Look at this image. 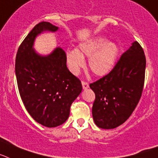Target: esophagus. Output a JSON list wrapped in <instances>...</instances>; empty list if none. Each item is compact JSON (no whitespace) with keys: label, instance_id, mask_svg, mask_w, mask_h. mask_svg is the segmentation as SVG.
Here are the masks:
<instances>
[{"label":"esophagus","instance_id":"esophagus-1","mask_svg":"<svg viewBox=\"0 0 158 158\" xmlns=\"http://www.w3.org/2000/svg\"><path fill=\"white\" fill-rule=\"evenodd\" d=\"M82 85H83V89H87L89 87V83L85 81H82Z\"/></svg>","mask_w":158,"mask_h":158}]
</instances>
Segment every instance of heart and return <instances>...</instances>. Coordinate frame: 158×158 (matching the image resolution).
<instances>
[{"label":"heart","mask_w":158,"mask_h":158,"mask_svg":"<svg viewBox=\"0 0 158 158\" xmlns=\"http://www.w3.org/2000/svg\"><path fill=\"white\" fill-rule=\"evenodd\" d=\"M119 48L117 44L102 36H97L79 44L77 50L69 51L66 60L70 71L77 75L84 67V56L89 57L88 67L93 73L103 76L113 69Z\"/></svg>","instance_id":"b5f03b06"}]
</instances>
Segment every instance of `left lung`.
Here are the masks:
<instances>
[{
  "mask_svg": "<svg viewBox=\"0 0 158 158\" xmlns=\"http://www.w3.org/2000/svg\"><path fill=\"white\" fill-rule=\"evenodd\" d=\"M145 64L143 49L134 41L110 72L90 83L93 119L99 128H116L132 114L143 90Z\"/></svg>",
  "mask_w": 158,
  "mask_h": 158,
  "instance_id": "1",
  "label": "left lung"
}]
</instances>
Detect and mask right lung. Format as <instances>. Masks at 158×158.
<instances>
[{
  "label": "right lung",
  "mask_w": 158,
  "mask_h": 158,
  "mask_svg": "<svg viewBox=\"0 0 158 158\" xmlns=\"http://www.w3.org/2000/svg\"><path fill=\"white\" fill-rule=\"evenodd\" d=\"M58 28L49 22L36 24L19 47L15 64L22 102L32 118L47 127L65 123L71 105L83 89L81 81L67 68L66 53L62 48H56L44 56L33 49L39 34Z\"/></svg>",
  "instance_id": "add662e5"
}]
</instances>
